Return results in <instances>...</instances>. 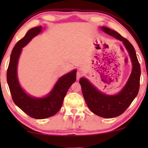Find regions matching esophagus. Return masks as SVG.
Segmentation results:
<instances>
[{
    "label": "esophagus",
    "mask_w": 148,
    "mask_h": 148,
    "mask_svg": "<svg viewBox=\"0 0 148 148\" xmlns=\"http://www.w3.org/2000/svg\"><path fill=\"white\" fill-rule=\"evenodd\" d=\"M82 75H83V72L82 71H80V70L77 71V80L79 79V78Z\"/></svg>",
    "instance_id": "obj_1"
}]
</instances>
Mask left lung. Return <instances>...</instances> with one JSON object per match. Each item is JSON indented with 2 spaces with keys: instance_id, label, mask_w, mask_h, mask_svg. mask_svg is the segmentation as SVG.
<instances>
[{
  "instance_id": "1",
  "label": "left lung",
  "mask_w": 148,
  "mask_h": 148,
  "mask_svg": "<svg viewBox=\"0 0 148 148\" xmlns=\"http://www.w3.org/2000/svg\"><path fill=\"white\" fill-rule=\"evenodd\" d=\"M100 28L106 34L123 42L132 63L131 73L122 90L114 95H108L99 91L87 78H81L79 84L83 96L90 110L99 116L114 118L123 114L138 94L141 68L135 48L128 40L114 30L104 26Z\"/></svg>"
}]
</instances>
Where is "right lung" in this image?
Masks as SVG:
<instances>
[{
  "mask_svg": "<svg viewBox=\"0 0 148 148\" xmlns=\"http://www.w3.org/2000/svg\"><path fill=\"white\" fill-rule=\"evenodd\" d=\"M42 32L41 25L32 28L17 42L12 50L7 73V83L14 103L29 116L37 119L48 118L60 110L66 92L76 81L77 73L74 69L60 77L51 91L42 98L30 96L21 88L17 77V65L22 48Z\"/></svg>",
  "mask_w": 148,
  "mask_h": 148,
  "instance_id": "right-lung-1",
  "label": "right lung"
}]
</instances>
